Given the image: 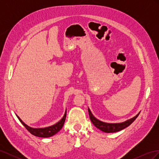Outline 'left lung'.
Here are the masks:
<instances>
[{
    "mask_svg": "<svg viewBox=\"0 0 159 159\" xmlns=\"http://www.w3.org/2000/svg\"><path fill=\"white\" fill-rule=\"evenodd\" d=\"M88 112L89 115V118L91 121L92 122V123L94 125L97 127L98 129H100L101 131H102L105 133H115V132H117L121 131V130L129 126L134 120L136 119V118L139 116V115L140 113H139L136 116H134V117L130 119L129 120H127L126 121L123 122V123H105L103 121H101L98 119H96L93 114L91 113L90 109L88 108Z\"/></svg>",
    "mask_w": 159,
    "mask_h": 159,
    "instance_id": "1",
    "label": "left lung"
}]
</instances>
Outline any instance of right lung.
I'll list each match as a JSON object with an SVG mask.
<instances>
[{
  "label": "right lung",
  "instance_id": "1",
  "mask_svg": "<svg viewBox=\"0 0 159 159\" xmlns=\"http://www.w3.org/2000/svg\"><path fill=\"white\" fill-rule=\"evenodd\" d=\"M18 119H19V121L21 122V123L25 127V128L29 131L31 134H32L33 135L36 136V137H50L53 135H54L55 134H56L57 132H58L63 127L66 117V111L65 112V114L64 115L63 118H62L60 121L56 123L54 125H52L48 127H44V128H32L30 127L28 125H27L26 124L24 123L22 119L19 117L18 115H16Z\"/></svg>",
  "mask_w": 159,
  "mask_h": 159
}]
</instances>
